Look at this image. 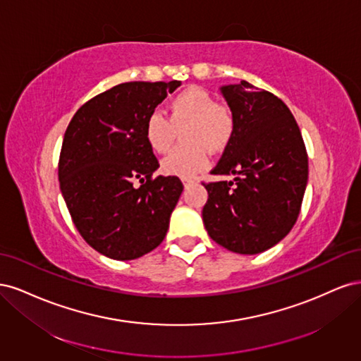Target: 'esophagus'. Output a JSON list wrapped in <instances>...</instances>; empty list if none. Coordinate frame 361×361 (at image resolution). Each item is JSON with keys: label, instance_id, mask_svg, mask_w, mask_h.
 I'll list each match as a JSON object with an SVG mask.
<instances>
[{"label": "esophagus", "instance_id": "34e87169", "mask_svg": "<svg viewBox=\"0 0 361 361\" xmlns=\"http://www.w3.org/2000/svg\"><path fill=\"white\" fill-rule=\"evenodd\" d=\"M191 182H192L191 179H182V183H183V187H188V185H190Z\"/></svg>", "mask_w": 361, "mask_h": 361}]
</instances>
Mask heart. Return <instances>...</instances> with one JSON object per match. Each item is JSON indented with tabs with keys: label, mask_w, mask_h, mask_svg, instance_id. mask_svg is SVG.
<instances>
[{
	"label": "heart",
	"mask_w": 361,
	"mask_h": 361,
	"mask_svg": "<svg viewBox=\"0 0 361 361\" xmlns=\"http://www.w3.org/2000/svg\"><path fill=\"white\" fill-rule=\"evenodd\" d=\"M187 125L183 141L188 146L171 150L161 161V170L169 176L188 179L209 167V150L227 146L235 130V117L231 108L216 102L212 93L191 85L173 97L170 118L161 111L147 116L145 137L149 147L164 154L176 138V129Z\"/></svg>",
	"instance_id": "obj_1"
}]
</instances>
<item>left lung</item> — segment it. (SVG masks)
I'll return each instance as SVG.
<instances>
[{
	"instance_id": "8db88e82",
	"label": "left lung",
	"mask_w": 361,
	"mask_h": 361,
	"mask_svg": "<svg viewBox=\"0 0 361 361\" xmlns=\"http://www.w3.org/2000/svg\"><path fill=\"white\" fill-rule=\"evenodd\" d=\"M235 130L212 174L233 180L203 183V223L216 244L257 255L279 244L297 221L309 178L300 128L277 96L247 81L220 89Z\"/></svg>"
}]
</instances>
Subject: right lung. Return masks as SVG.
I'll use <instances>...</instances> for the list:
<instances>
[{
    "label": "right lung",
    "instance_id": "obj_1",
    "mask_svg": "<svg viewBox=\"0 0 361 361\" xmlns=\"http://www.w3.org/2000/svg\"><path fill=\"white\" fill-rule=\"evenodd\" d=\"M179 85L176 80L118 84L85 102L64 134L63 199L84 241L106 257L133 260L166 238L183 185L176 176L152 178L159 164L145 123Z\"/></svg>",
    "mask_w": 361,
    "mask_h": 361
}]
</instances>
